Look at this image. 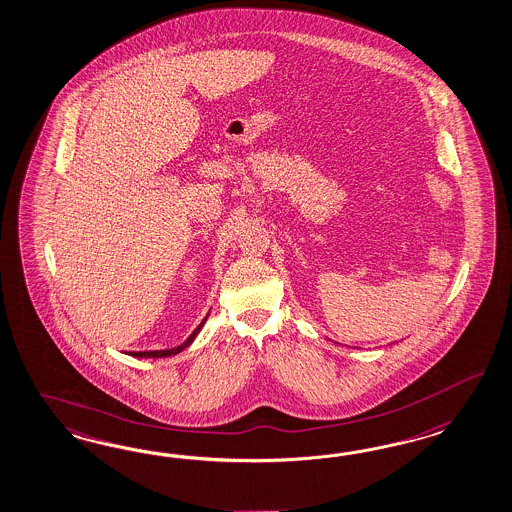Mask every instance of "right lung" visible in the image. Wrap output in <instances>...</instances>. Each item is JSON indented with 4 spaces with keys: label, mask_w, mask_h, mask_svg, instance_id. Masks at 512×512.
<instances>
[{
    "label": "right lung",
    "mask_w": 512,
    "mask_h": 512,
    "mask_svg": "<svg viewBox=\"0 0 512 512\" xmlns=\"http://www.w3.org/2000/svg\"><path fill=\"white\" fill-rule=\"evenodd\" d=\"M209 316V314H207ZM207 316H205L204 320H202V323L192 331V335L181 344V346H177V348H172V350H155V351H132V353H129V355H132V357H153V359H159V357H170V355H176V353H179V351L185 350V348H189L190 344H192V340L196 338V335L200 333V329L204 327L205 320H207Z\"/></svg>",
    "instance_id": "add662e5"
}]
</instances>
